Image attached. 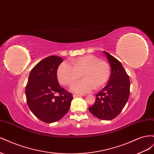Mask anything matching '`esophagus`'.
<instances>
[{"instance_id": "34e87169", "label": "esophagus", "mask_w": 154, "mask_h": 154, "mask_svg": "<svg viewBox=\"0 0 154 154\" xmlns=\"http://www.w3.org/2000/svg\"><path fill=\"white\" fill-rule=\"evenodd\" d=\"M81 96L80 95H78V94H73V97H80Z\"/></svg>"}]
</instances>
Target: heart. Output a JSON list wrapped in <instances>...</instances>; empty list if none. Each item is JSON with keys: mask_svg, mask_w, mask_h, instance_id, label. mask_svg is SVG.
Segmentation results:
<instances>
[{"mask_svg": "<svg viewBox=\"0 0 154 154\" xmlns=\"http://www.w3.org/2000/svg\"><path fill=\"white\" fill-rule=\"evenodd\" d=\"M71 65L62 63L57 70L59 82L65 86H71L80 78L83 80L71 87L74 92L80 94L90 92L96 87L98 88L109 80L110 74L109 64L93 55H87L72 60Z\"/></svg>", "mask_w": 154, "mask_h": 154, "instance_id": "1", "label": "heart"}]
</instances>
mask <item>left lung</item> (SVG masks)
Returning a JSON list of instances; mask_svg holds the SVG:
<instances>
[{"mask_svg": "<svg viewBox=\"0 0 154 154\" xmlns=\"http://www.w3.org/2000/svg\"><path fill=\"white\" fill-rule=\"evenodd\" d=\"M111 67V74L106 85L96 94L94 105L88 108L96 118L103 120L114 119L120 114L128 100L130 79L122 63L104 51Z\"/></svg>", "mask_w": 154, "mask_h": 154, "instance_id": "obj_1", "label": "left lung"}]
</instances>
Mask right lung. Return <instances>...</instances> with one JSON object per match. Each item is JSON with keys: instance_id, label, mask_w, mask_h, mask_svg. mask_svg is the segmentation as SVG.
I'll return each mask as SVG.
<instances>
[{"instance_id": "1", "label": "right lung", "mask_w": 154, "mask_h": 154, "mask_svg": "<svg viewBox=\"0 0 154 154\" xmlns=\"http://www.w3.org/2000/svg\"><path fill=\"white\" fill-rule=\"evenodd\" d=\"M63 59L56 56L41 60L31 71L26 87L27 105L36 117L48 123L62 118L73 96L59 85L57 70Z\"/></svg>"}]
</instances>
